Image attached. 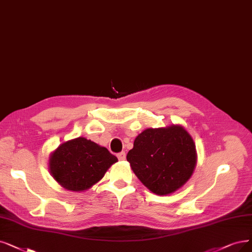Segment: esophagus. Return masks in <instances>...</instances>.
I'll use <instances>...</instances> for the list:
<instances>
[{
	"label": "esophagus",
	"instance_id": "1",
	"mask_svg": "<svg viewBox=\"0 0 252 252\" xmlns=\"http://www.w3.org/2000/svg\"><path fill=\"white\" fill-rule=\"evenodd\" d=\"M117 157L119 160H125L126 159V154L125 152H120L117 154Z\"/></svg>",
	"mask_w": 252,
	"mask_h": 252
}]
</instances>
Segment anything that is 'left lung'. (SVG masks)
Here are the masks:
<instances>
[{"mask_svg": "<svg viewBox=\"0 0 252 252\" xmlns=\"http://www.w3.org/2000/svg\"><path fill=\"white\" fill-rule=\"evenodd\" d=\"M126 158L148 189L166 195L190 179L196 164V151L192 137L182 126L170 125L144 130Z\"/></svg>", "mask_w": 252, "mask_h": 252, "instance_id": "left-lung-1", "label": "left lung"}]
</instances>
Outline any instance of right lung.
<instances>
[{"label": "right lung", "instance_id": "obj_1", "mask_svg": "<svg viewBox=\"0 0 252 252\" xmlns=\"http://www.w3.org/2000/svg\"><path fill=\"white\" fill-rule=\"evenodd\" d=\"M118 161L109 151L85 137L60 145L49 157V170L67 190L85 191L103 178Z\"/></svg>", "mask_w": 252, "mask_h": 252}]
</instances>
